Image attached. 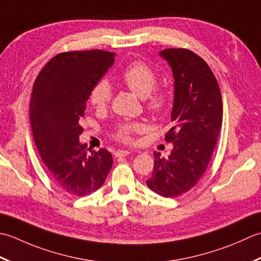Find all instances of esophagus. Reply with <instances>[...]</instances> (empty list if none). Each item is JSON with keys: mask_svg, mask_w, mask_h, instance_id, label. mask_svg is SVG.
<instances>
[{"mask_svg": "<svg viewBox=\"0 0 261 261\" xmlns=\"http://www.w3.org/2000/svg\"><path fill=\"white\" fill-rule=\"evenodd\" d=\"M128 154H130V151L128 150H117L115 152V156L116 158H124V156H127Z\"/></svg>", "mask_w": 261, "mask_h": 261, "instance_id": "obj_1", "label": "esophagus"}]
</instances>
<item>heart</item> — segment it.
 Here are the masks:
<instances>
[{"label": "heart", "mask_w": 261, "mask_h": 261, "mask_svg": "<svg viewBox=\"0 0 261 261\" xmlns=\"http://www.w3.org/2000/svg\"><path fill=\"white\" fill-rule=\"evenodd\" d=\"M121 80L137 97L144 99L145 108L153 115H161L168 106V95L161 89H154L158 81L156 73L143 62H134L126 67ZM111 99V86L107 80H99L90 91V102L95 108L107 107ZM147 126L141 121L123 123L115 132V138L123 143H135V135L142 134Z\"/></svg>", "instance_id": "heart-1"}]
</instances>
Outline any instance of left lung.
Wrapping results in <instances>:
<instances>
[{
    "instance_id": "8db88e82",
    "label": "left lung",
    "mask_w": 261,
    "mask_h": 261,
    "mask_svg": "<svg viewBox=\"0 0 261 261\" xmlns=\"http://www.w3.org/2000/svg\"><path fill=\"white\" fill-rule=\"evenodd\" d=\"M160 56L174 79V126L166 134L173 148L168 158L153 153V173L146 185L173 198L193 188L206 171L220 135L223 103L219 83L203 58L185 48L164 49Z\"/></svg>"
}]
</instances>
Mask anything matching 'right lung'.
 <instances>
[{
	"instance_id": "1",
	"label": "right lung",
	"mask_w": 261,
	"mask_h": 261,
	"mask_svg": "<svg viewBox=\"0 0 261 261\" xmlns=\"http://www.w3.org/2000/svg\"><path fill=\"white\" fill-rule=\"evenodd\" d=\"M114 62L115 53L100 49L61 53L35 80L30 124L36 146L53 181L74 196L98 190L113 167L109 151L89 155L79 136L91 88Z\"/></svg>"
}]
</instances>
